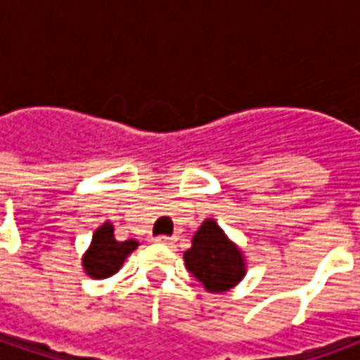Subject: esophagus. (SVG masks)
I'll return each mask as SVG.
<instances>
[{
  "mask_svg": "<svg viewBox=\"0 0 360 360\" xmlns=\"http://www.w3.org/2000/svg\"><path fill=\"white\" fill-rule=\"evenodd\" d=\"M154 242H158V244H166V246H172L174 238L172 236H156Z\"/></svg>",
  "mask_w": 360,
  "mask_h": 360,
  "instance_id": "34e87169",
  "label": "esophagus"
}]
</instances>
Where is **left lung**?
<instances>
[{
    "mask_svg": "<svg viewBox=\"0 0 360 360\" xmlns=\"http://www.w3.org/2000/svg\"><path fill=\"white\" fill-rule=\"evenodd\" d=\"M184 264L188 272L210 292L229 290L246 274V262L238 246L212 218H206L196 230L192 246L184 252Z\"/></svg>",
    "mask_w": 360,
    "mask_h": 360,
    "instance_id": "1",
    "label": "left lung"
}]
</instances>
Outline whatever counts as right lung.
<instances>
[{
	"label": "right lung",
	"mask_w": 360,
	"mask_h": 360,
	"mask_svg": "<svg viewBox=\"0 0 360 360\" xmlns=\"http://www.w3.org/2000/svg\"><path fill=\"white\" fill-rule=\"evenodd\" d=\"M138 248V240H116L112 222H104L91 236L90 248L82 258V266L91 278H108L116 274L124 260Z\"/></svg>",
	"instance_id": "1"
}]
</instances>
